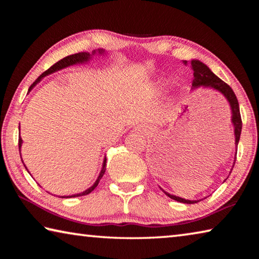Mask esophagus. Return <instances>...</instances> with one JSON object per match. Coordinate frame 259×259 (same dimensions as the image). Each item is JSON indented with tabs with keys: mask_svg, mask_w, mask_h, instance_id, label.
Segmentation results:
<instances>
[{
	"mask_svg": "<svg viewBox=\"0 0 259 259\" xmlns=\"http://www.w3.org/2000/svg\"><path fill=\"white\" fill-rule=\"evenodd\" d=\"M135 131H137V134H148V133H149V130H148V128H147V126H145V125L137 126V128L135 129Z\"/></svg>",
	"mask_w": 259,
	"mask_h": 259,
	"instance_id": "1",
	"label": "esophagus"
}]
</instances>
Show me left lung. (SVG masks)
<instances>
[{"mask_svg":"<svg viewBox=\"0 0 259 259\" xmlns=\"http://www.w3.org/2000/svg\"><path fill=\"white\" fill-rule=\"evenodd\" d=\"M184 64L186 65L187 61H184ZM190 64H191V69L194 70V78H195L194 81H192V89H195V88H199L201 85L205 88H211V89L217 90L221 93H223L225 98L228 100V102L230 104V108H232V113H233L232 121H233V124L235 126V145H236V147H237L238 142H239V138H240L241 125H243V122H241L238 100H237V98H236V95L234 93L233 89L227 83H225L222 79H219L216 74H213L210 71V69H209L206 64H203L202 62L198 61V60H191ZM163 192L168 197L171 198V199L177 200L179 202H184V203L198 202V200H187V199H184V198L170 195L166 191H163Z\"/></svg>","mask_w":259,"mask_h":259,"instance_id":"1","label":"left lung"}]
</instances>
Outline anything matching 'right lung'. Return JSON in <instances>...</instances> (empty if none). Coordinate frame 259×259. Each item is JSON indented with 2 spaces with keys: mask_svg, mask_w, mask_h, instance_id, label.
<instances>
[{
  "mask_svg": "<svg viewBox=\"0 0 259 259\" xmlns=\"http://www.w3.org/2000/svg\"><path fill=\"white\" fill-rule=\"evenodd\" d=\"M96 52H97V51H93L92 54H96ZM98 53L102 54V53H104V51H103V50H98ZM92 54L88 53V52H80V53H75V54H72V56H68V57L63 58L62 60H60V61H58L57 63H54L51 68H49L47 71H45V72H43L34 82H33V83L31 84V87L29 88V92L33 89V87H35V84L37 83V82L41 81V79L43 78V76H46V75H48V74H51V73H53V72H56V71H59V70H61V69H63V68L70 67V65H73V64H76V63H83V62L89 61V59L91 58ZM21 146H22V139H21V137H19V149H20V150H21ZM20 156H21V153H20ZM22 162H23V161H22ZM106 162H107V159L104 158L103 166H102V169H101V172H100V175H99V177H98V179L96 180V183L93 184V186H91L90 188H88L85 191L81 192V194H76V195H72V196H63L62 198L80 197V196L89 195L92 190H95V188H96V187H97L98 184H99V181H100V179L103 177L104 172H106Z\"/></svg>",
  "mask_w": 259,
  "mask_h": 259,
  "instance_id": "1",
  "label": "right lung"
}]
</instances>
